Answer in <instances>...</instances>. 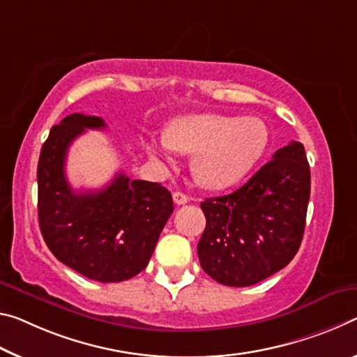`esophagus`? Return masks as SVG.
<instances>
[{
    "label": "esophagus",
    "mask_w": 357,
    "mask_h": 357,
    "mask_svg": "<svg viewBox=\"0 0 357 357\" xmlns=\"http://www.w3.org/2000/svg\"><path fill=\"white\" fill-rule=\"evenodd\" d=\"M173 202L176 203V205H185V203L189 202L188 195H184L183 192H173Z\"/></svg>",
    "instance_id": "obj_1"
}]
</instances>
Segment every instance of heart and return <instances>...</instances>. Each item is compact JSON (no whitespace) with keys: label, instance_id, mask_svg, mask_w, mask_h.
<instances>
[{"label":"heart","instance_id":"1","mask_svg":"<svg viewBox=\"0 0 357 357\" xmlns=\"http://www.w3.org/2000/svg\"><path fill=\"white\" fill-rule=\"evenodd\" d=\"M268 146V128L257 117L190 114L174 119L162 138L146 149L167 157L173 149L195 154L192 173L206 189H224L245 178Z\"/></svg>","mask_w":357,"mask_h":357}]
</instances>
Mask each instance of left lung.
Returning <instances> with one entry per match:
<instances>
[{"instance_id":"obj_1","label":"left lung","mask_w":357,"mask_h":357,"mask_svg":"<svg viewBox=\"0 0 357 357\" xmlns=\"http://www.w3.org/2000/svg\"><path fill=\"white\" fill-rule=\"evenodd\" d=\"M310 184L303 144L292 141L240 189L202 202V268L231 287L252 286L284 268L303 238Z\"/></svg>"}]
</instances>
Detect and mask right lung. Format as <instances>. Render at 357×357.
<instances>
[{"instance_id":"obj_1","label":"right lung","mask_w":357,"mask_h":357,"mask_svg":"<svg viewBox=\"0 0 357 357\" xmlns=\"http://www.w3.org/2000/svg\"><path fill=\"white\" fill-rule=\"evenodd\" d=\"M101 117L70 114L50 128L38 162V218L54 256L89 280L121 282L148 267L173 199L158 183L117 173L100 190L75 192L65 174L68 149Z\"/></svg>"}]
</instances>
